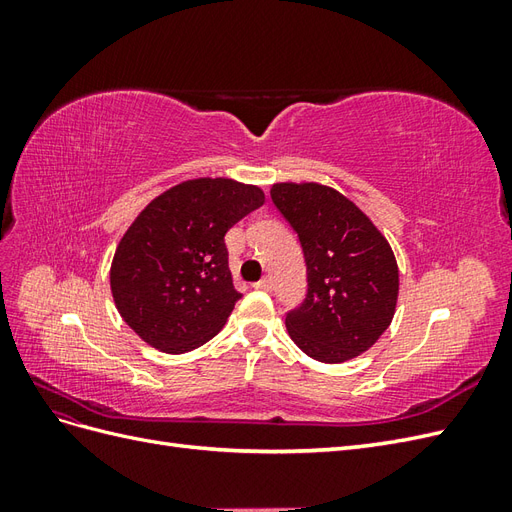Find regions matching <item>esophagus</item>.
I'll use <instances>...</instances> for the list:
<instances>
[{"instance_id":"1","label":"esophagus","mask_w":512,"mask_h":512,"mask_svg":"<svg viewBox=\"0 0 512 512\" xmlns=\"http://www.w3.org/2000/svg\"><path fill=\"white\" fill-rule=\"evenodd\" d=\"M254 288H256V290H265V292H269V290L273 288V280H271V277H262L260 282H256V284H254Z\"/></svg>"}]
</instances>
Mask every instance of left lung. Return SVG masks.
<instances>
[{
  "instance_id": "8db88e82",
  "label": "left lung",
  "mask_w": 512,
  "mask_h": 512,
  "mask_svg": "<svg viewBox=\"0 0 512 512\" xmlns=\"http://www.w3.org/2000/svg\"><path fill=\"white\" fill-rule=\"evenodd\" d=\"M273 205L299 235L307 294L286 329L307 356L344 363L389 329L399 294L389 241L344 194L320 183H275Z\"/></svg>"
}]
</instances>
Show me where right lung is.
Returning <instances> with one entry per match:
<instances>
[{
  "mask_svg": "<svg viewBox=\"0 0 512 512\" xmlns=\"http://www.w3.org/2000/svg\"><path fill=\"white\" fill-rule=\"evenodd\" d=\"M262 205L256 185L203 177L175 185L138 213L117 245L111 292L143 342L183 354L218 335L241 299L224 235Z\"/></svg>",
  "mask_w": 512,
  "mask_h": 512,
  "instance_id": "1",
  "label": "right lung"
}]
</instances>
